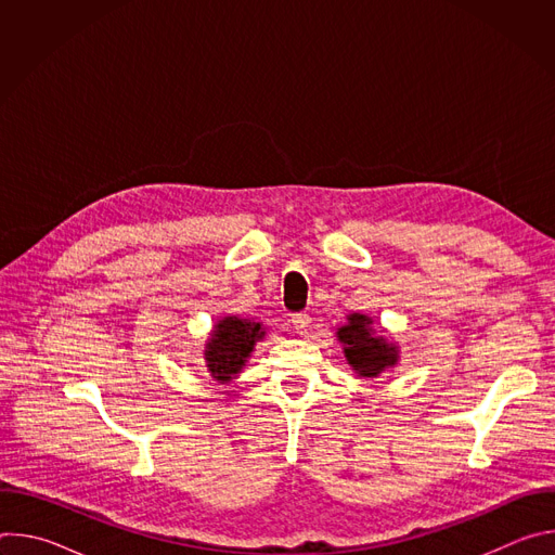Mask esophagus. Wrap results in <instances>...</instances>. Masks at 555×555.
Listing matches in <instances>:
<instances>
[{"label": "esophagus", "instance_id": "34e87169", "mask_svg": "<svg viewBox=\"0 0 555 555\" xmlns=\"http://www.w3.org/2000/svg\"><path fill=\"white\" fill-rule=\"evenodd\" d=\"M292 325H294V330H296V334H307V330H309V325H311V315L309 313H294L292 315Z\"/></svg>", "mask_w": 555, "mask_h": 555}]
</instances>
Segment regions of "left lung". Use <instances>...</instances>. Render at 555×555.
<instances>
[{
  "label": "left lung",
  "instance_id": "8db88e82",
  "mask_svg": "<svg viewBox=\"0 0 555 555\" xmlns=\"http://www.w3.org/2000/svg\"><path fill=\"white\" fill-rule=\"evenodd\" d=\"M343 345L347 364L360 377H379L400 364L398 343L388 340L382 332L373 330V319L366 313L353 311L347 315V323L336 332Z\"/></svg>",
  "mask_w": 555,
  "mask_h": 555
}]
</instances>
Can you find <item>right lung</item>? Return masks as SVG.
Here are the masks:
<instances>
[{
	"label": "right lung",
	"mask_w": 555,
	"mask_h": 555,
	"mask_svg": "<svg viewBox=\"0 0 555 555\" xmlns=\"http://www.w3.org/2000/svg\"><path fill=\"white\" fill-rule=\"evenodd\" d=\"M266 338L263 323L242 315L219 319L204 345L206 369L219 384H230L246 369L255 345Z\"/></svg>",
	"instance_id": "1"
}]
</instances>
